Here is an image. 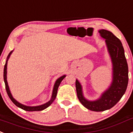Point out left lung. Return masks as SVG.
Here are the masks:
<instances>
[{
	"instance_id": "8db88e82",
	"label": "left lung",
	"mask_w": 133,
	"mask_h": 133,
	"mask_svg": "<svg viewBox=\"0 0 133 133\" xmlns=\"http://www.w3.org/2000/svg\"><path fill=\"white\" fill-rule=\"evenodd\" d=\"M99 35L105 39L108 52L112 64V80L110 85L96 100L86 99L83 87L78 79L75 85L79 100L84 107L95 112H102L112 108L117 104L127 90L129 82V69L124 50L121 40L110 31L99 30Z\"/></svg>"
}]
</instances>
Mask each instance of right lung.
I'll list each match as a JSON object with an SVG mask.
<instances>
[{"label":"right lung","instance_id":"add662e5","mask_svg":"<svg viewBox=\"0 0 133 133\" xmlns=\"http://www.w3.org/2000/svg\"><path fill=\"white\" fill-rule=\"evenodd\" d=\"M12 52H13V50L11 51L7 56L6 62H5V65H4V75H3L4 76V83H5V87H6V92H7L8 96H9V98L11 99V100L14 103L15 105H16L17 107L23 109V110H26V111H29V112H34V111H41L44 110V109L47 108L48 106H50V105L52 104V102L54 101V99H55L56 97V95H57L58 88L61 81H62L63 80V79H64V77H66V75L61 76V77H59L58 79H56V81L55 83H54V87H53L52 96H51L50 99L48 102H46V103H45V104H42V105H36V106H28V105H23V104H21V103H19V102H17V101L15 99L14 97H12V94H11V91H10L9 87V85H8L7 79H6V75H7V62H8V61H9V59L10 58V56H11V54H12Z\"/></svg>","mask_w":133,"mask_h":133}]
</instances>
